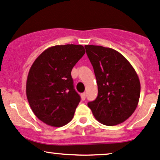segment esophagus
Instances as JSON below:
<instances>
[{
    "instance_id": "34e87169",
    "label": "esophagus",
    "mask_w": 160,
    "mask_h": 160,
    "mask_svg": "<svg viewBox=\"0 0 160 160\" xmlns=\"http://www.w3.org/2000/svg\"><path fill=\"white\" fill-rule=\"evenodd\" d=\"M81 98H82L83 101L85 100V98H86V93L85 92L82 93V94H81Z\"/></svg>"
}]
</instances>
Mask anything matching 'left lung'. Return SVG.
Masks as SVG:
<instances>
[{
    "label": "left lung",
    "instance_id": "obj_1",
    "mask_svg": "<svg viewBox=\"0 0 160 160\" xmlns=\"http://www.w3.org/2000/svg\"><path fill=\"white\" fill-rule=\"evenodd\" d=\"M84 47L98 85V96L88 107L103 125L123 123L135 111L140 99V82L135 70L115 50L92 45Z\"/></svg>",
    "mask_w": 160,
    "mask_h": 160
}]
</instances>
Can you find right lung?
Returning a JSON list of instances; mask_svg holds the SVG:
<instances>
[{"instance_id": "add662e5", "label": "right lung", "mask_w": 160, "mask_h": 160, "mask_svg": "<svg viewBox=\"0 0 160 160\" xmlns=\"http://www.w3.org/2000/svg\"><path fill=\"white\" fill-rule=\"evenodd\" d=\"M85 53L83 45L50 47L35 59L26 81V96L38 119L53 127L73 118L80 96L73 88L71 70Z\"/></svg>"}]
</instances>
